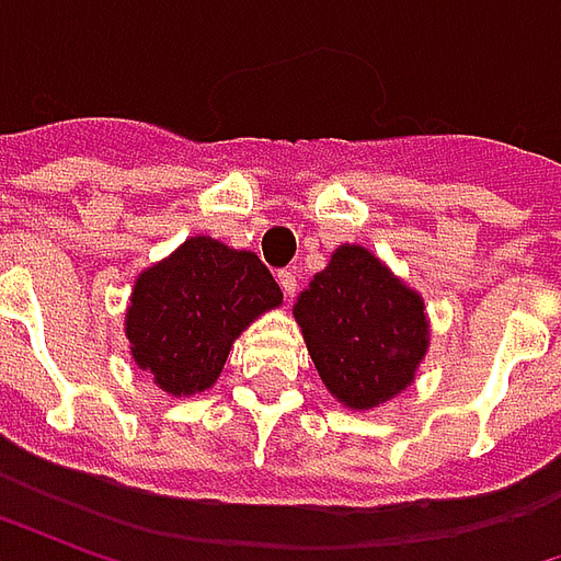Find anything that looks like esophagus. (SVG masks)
Returning a JSON list of instances; mask_svg holds the SVG:
<instances>
[{"mask_svg": "<svg viewBox=\"0 0 561 561\" xmlns=\"http://www.w3.org/2000/svg\"><path fill=\"white\" fill-rule=\"evenodd\" d=\"M276 279H279L285 297H294V291H297V273H294V270H279Z\"/></svg>", "mask_w": 561, "mask_h": 561, "instance_id": "obj_1", "label": "esophagus"}]
</instances>
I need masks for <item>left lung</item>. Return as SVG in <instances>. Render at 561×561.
<instances>
[{"instance_id":"8db88e82","label":"left lung","mask_w":561,"mask_h":561,"mask_svg":"<svg viewBox=\"0 0 561 561\" xmlns=\"http://www.w3.org/2000/svg\"><path fill=\"white\" fill-rule=\"evenodd\" d=\"M294 318L324 388L348 409H376L409 388L430 348L421 294L364 245H340Z\"/></svg>"}]
</instances>
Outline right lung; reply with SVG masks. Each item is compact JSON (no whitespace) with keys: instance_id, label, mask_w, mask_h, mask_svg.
Returning <instances> with one entry per match:
<instances>
[{"instance_id":"add662e5","label":"right lung","mask_w":561,"mask_h":561,"mask_svg":"<svg viewBox=\"0 0 561 561\" xmlns=\"http://www.w3.org/2000/svg\"><path fill=\"white\" fill-rule=\"evenodd\" d=\"M282 291L255 252L192 237L131 288L126 336L135 364L171 397H192L221 376L233 340Z\"/></svg>"}]
</instances>
